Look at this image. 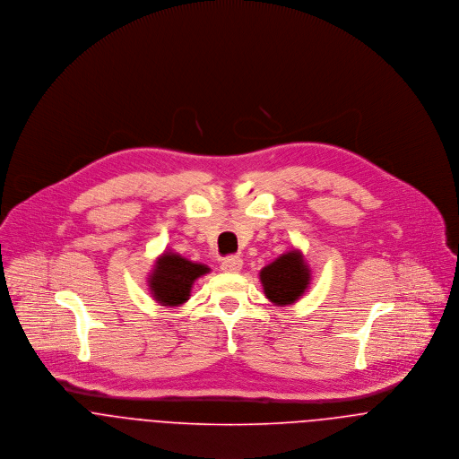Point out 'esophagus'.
Segmentation results:
<instances>
[{
    "instance_id": "esophagus-1",
    "label": "esophagus",
    "mask_w": 459,
    "mask_h": 459,
    "mask_svg": "<svg viewBox=\"0 0 459 459\" xmlns=\"http://www.w3.org/2000/svg\"><path fill=\"white\" fill-rule=\"evenodd\" d=\"M241 267H243V260L238 255H230L221 260V269L225 273H239Z\"/></svg>"
}]
</instances>
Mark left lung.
<instances>
[{"instance_id": "obj_1", "label": "left lung", "mask_w": 459, "mask_h": 459, "mask_svg": "<svg viewBox=\"0 0 459 459\" xmlns=\"http://www.w3.org/2000/svg\"><path fill=\"white\" fill-rule=\"evenodd\" d=\"M311 273L299 250L280 255L274 262L260 271L264 294L276 306L296 303L305 294Z\"/></svg>"}]
</instances>
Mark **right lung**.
<instances>
[{
    "instance_id": "add662e5",
    "label": "right lung",
    "mask_w": 459,
    "mask_h": 459,
    "mask_svg": "<svg viewBox=\"0 0 459 459\" xmlns=\"http://www.w3.org/2000/svg\"><path fill=\"white\" fill-rule=\"evenodd\" d=\"M209 271L211 269L204 264L192 262L174 252H165L154 262L148 285L156 303L161 306H179L190 299L195 280Z\"/></svg>"
}]
</instances>
